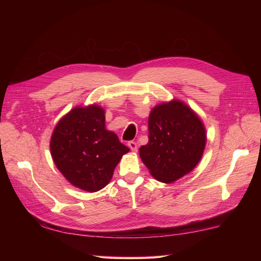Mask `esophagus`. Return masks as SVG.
<instances>
[{
	"label": "esophagus",
	"instance_id": "34e87169",
	"mask_svg": "<svg viewBox=\"0 0 261 261\" xmlns=\"http://www.w3.org/2000/svg\"><path fill=\"white\" fill-rule=\"evenodd\" d=\"M128 147L130 148V150L132 151H134V152H136L137 151V149H138V146H137V144L135 143V141H128Z\"/></svg>",
	"mask_w": 261,
	"mask_h": 261
}]
</instances>
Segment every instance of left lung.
I'll return each mask as SVG.
<instances>
[{
	"instance_id": "obj_1",
	"label": "left lung",
	"mask_w": 261,
	"mask_h": 261,
	"mask_svg": "<svg viewBox=\"0 0 261 261\" xmlns=\"http://www.w3.org/2000/svg\"><path fill=\"white\" fill-rule=\"evenodd\" d=\"M149 141L139 154L151 175L172 183L191 172L202 156L206 130L199 117L183 102L156 106L149 115Z\"/></svg>"
}]
</instances>
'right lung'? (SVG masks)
Returning <instances> with one entry per match:
<instances>
[{"instance_id": "1", "label": "right lung", "mask_w": 261, "mask_h": 261, "mask_svg": "<svg viewBox=\"0 0 261 261\" xmlns=\"http://www.w3.org/2000/svg\"><path fill=\"white\" fill-rule=\"evenodd\" d=\"M105 111L98 106L75 108L58 123L51 137L53 161L70 184L97 192L111 180L129 148L106 129Z\"/></svg>"}]
</instances>
